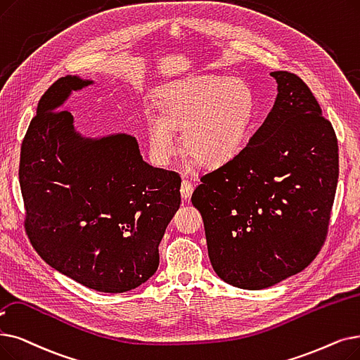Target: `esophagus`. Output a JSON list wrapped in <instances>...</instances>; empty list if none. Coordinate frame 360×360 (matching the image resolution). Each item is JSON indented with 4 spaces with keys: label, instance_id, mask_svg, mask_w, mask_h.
<instances>
[{
    "label": "esophagus",
    "instance_id": "obj_1",
    "mask_svg": "<svg viewBox=\"0 0 360 360\" xmlns=\"http://www.w3.org/2000/svg\"><path fill=\"white\" fill-rule=\"evenodd\" d=\"M193 190H194V185L188 179H182V182H181V195H182V198H188L193 194Z\"/></svg>",
    "mask_w": 360,
    "mask_h": 360
}]
</instances>
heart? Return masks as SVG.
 I'll return each mask as SVG.
<instances>
[{"label": "heart", "mask_w": 360, "mask_h": 360, "mask_svg": "<svg viewBox=\"0 0 360 360\" xmlns=\"http://www.w3.org/2000/svg\"><path fill=\"white\" fill-rule=\"evenodd\" d=\"M255 115V94L237 77L201 76L167 86L162 110L147 116L150 151L167 165L179 151L176 128L190 155L202 165H221L244 146Z\"/></svg>", "instance_id": "1"}]
</instances>
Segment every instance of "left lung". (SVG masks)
<instances>
[{"label":"left lung","mask_w":360,"mask_h":360,"mask_svg":"<svg viewBox=\"0 0 360 360\" xmlns=\"http://www.w3.org/2000/svg\"><path fill=\"white\" fill-rule=\"evenodd\" d=\"M272 110L232 159L200 178L193 205L225 283L262 290L303 271L325 243L338 182V141L299 76L272 72Z\"/></svg>","instance_id":"1"}]
</instances>
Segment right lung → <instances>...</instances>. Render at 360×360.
Returning a JSON list of instances; mask_svg holds the SVG:
<instances>
[{
    "mask_svg": "<svg viewBox=\"0 0 360 360\" xmlns=\"http://www.w3.org/2000/svg\"><path fill=\"white\" fill-rule=\"evenodd\" d=\"M77 76L41 97L20 148L25 229L37 253L88 288L124 292L159 268V244L181 205V178L143 160L134 136L84 139L58 110Z\"/></svg>",
    "mask_w": 360,
    "mask_h": 360,
    "instance_id": "add662e5",
    "label": "right lung"
}]
</instances>
